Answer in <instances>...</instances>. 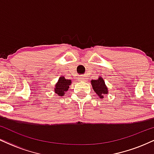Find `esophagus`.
Returning a JSON list of instances; mask_svg holds the SVG:
<instances>
[{
	"label": "esophagus",
	"mask_w": 154,
	"mask_h": 154,
	"mask_svg": "<svg viewBox=\"0 0 154 154\" xmlns=\"http://www.w3.org/2000/svg\"><path fill=\"white\" fill-rule=\"evenodd\" d=\"M86 76H83L82 77V79H81V81H85L86 80Z\"/></svg>",
	"instance_id": "obj_1"
}]
</instances>
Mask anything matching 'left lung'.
I'll use <instances>...</instances> for the list:
<instances>
[{
  "label": "left lung",
  "mask_w": 154,
  "mask_h": 154,
  "mask_svg": "<svg viewBox=\"0 0 154 154\" xmlns=\"http://www.w3.org/2000/svg\"><path fill=\"white\" fill-rule=\"evenodd\" d=\"M91 85L94 91L100 98H103V95L109 93L105 82L102 77H100L98 79L91 80Z\"/></svg>",
  "instance_id": "left-lung-1"
}]
</instances>
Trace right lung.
<instances>
[{
	"mask_svg": "<svg viewBox=\"0 0 154 154\" xmlns=\"http://www.w3.org/2000/svg\"><path fill=\"white\" fill-rule=\"evenodd\" d=\"M72 84L71 79H65L64 77L61 76L54 88V91L59 96L65 95V92L68 91L69 85Z\"/></svg>",
	"mask_w": 154,
	"mask_h": 154,
	"instance_id": "obj_1",
	"label": "right lung"
}]
</instances>
